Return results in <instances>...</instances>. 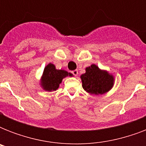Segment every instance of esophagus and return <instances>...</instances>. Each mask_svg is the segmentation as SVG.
Here are the masks:
<instances>
[{
	"mask_svg": "<svg viewBox=\"0 0 146 146\" xmlns=\"http://www.w3.org/2000/svg\"><path fill=\"white\" fill-rule=\"evenodd\" d=\"M71 73H73V75L75 76H76L78 75V70H75L71 71Z\"/></svg>",
	"mask_w": 146,
	"mask_h": 146,
	"instance_id": "obj_1",
	"label": "esophagus"
}]
</instances>
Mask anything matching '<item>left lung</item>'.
Segmentation results:
<instances>
[{
  "mask_svg": "<svg viewBox=\"0 0 146 146\" xmlns=\"http://www.w3.org/2000/svg\"><path fill=\"white\" fill-rule=\"evenodd\" d=\"M82 88L92 95H103L112 89L114 84V77L107 70H101L92 64L86 68V73L80 76Z\"/></svg>",
  "mask_w": 146,
  "mask_h": 146,
  "instance_id": "1",
  "label": "left lung"
}]
</instances>
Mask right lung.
<instances>
[{
    "label": "right lung",
    "mask_w": 146,
    "mask_h": 146,
    "mask_svg": "<svg viewBox=\"0 0 146 146\" xmlns=\"http://www.w3.org/2000/svg\"><path fill=\"white\" fill-rule=\"evenodd\" d=\"M68 76H72L73 74L64 70H57L54 65L50 63L44 67L40 86L44 91H56L59 88L63 79Z\"/></svg>",
    "instance_id": "right-lung-1"
}]
</instances>
